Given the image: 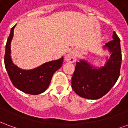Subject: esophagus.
<instances>
[{
	"label": "esophagus",
	"mask_w": 128,
	"mask_h": 128,
	"mask_svg": "<svg viewBox=\"0 0 128 128\" xmlns=\"http://www.w3.org/2000/svg\"><path fill=\"white\" fill-rule=\"evenodd\" d=\"M76 57H77V56H76V53L75 51H71L69 53H68L67 55H66L65 60L66 62L73 63L76 61Z\"/></svg>",
	"instance_id": "34e87169"
}]
</instances>
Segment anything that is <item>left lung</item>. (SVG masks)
<instances>
[{"label":"left lung","mask_w":128,"mask_h":128,"mask_svg":"<svg viewBox=\"0 0 128 128\" xmlns=\"http://www.w3.org/2000/svg\"><path fill=\"white\" fill-rule=\"evenodd\" d=\"M112 40L104 48L110 51V58L104 66L96 68L84 60L77 62L72 77V88L83 98L98 99L108 92L115 84L120 75L121 56L120 39L115 32Z\"/></svg>","instance_id":"obj_1"}]
</instances>
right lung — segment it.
<instances>
[{"mask_svg":"<svg viewBox=\"0 0 128 128\" xmlns=\"http://www.w3.org/2000/svg\"><path fill=\"white\" fill-rule=\"evenodd\" d=\"M16 25L11 29L5 46L4 66L8 75L16 88L29 94H39L46 90L54 72L62 66L64 58L46 62L32 70H23L13 63L11 58V42Z\"/></svg>","mask_w":128,"mask_h":128,"instance_id":"right-lung-1","label":"right lung"}]
</instances>
